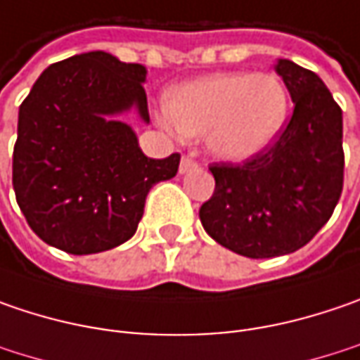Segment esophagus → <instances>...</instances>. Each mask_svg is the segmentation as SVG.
I'll use <instances>...</instances> for the list:
<instances>
[{
    "mask_svg": "<svg viewBox=\"0 0 360 360\" xmlns=\"http://www.w3.org/2000/svg\"><path fill=\"white\" fill-rule=\"evenodd\" d=\"M195 167H198V160L193 159V157H189V155H185V157L181 159L179 171L181 173H187V171H191V169H195Z\"/></svg>",
    "mask_w": 360,
    "mask_h": 360,
    "instance_id": "34e87169",
    "label": "esophagus"
}]
</instances>
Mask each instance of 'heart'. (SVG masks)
Wrapping results in <instances>:
<instances>
[{
	"label": "heart",
	"instance_id": "obj_1",
	"mask_svg": "<svg viewBox=\"0 0 360 360\" xmlns=\"http://www.w3.org/2000/svg\"><path fill=\"white\" fill-rule=\"evenodd\" d=\"M289 112L285 83L271 73H220L171 89L169 124L183 136H205L224 160L261 155L281 132Z\"/></svg>",
	"mask_w": 360,
	"mask_h": 360
}]
</instances>
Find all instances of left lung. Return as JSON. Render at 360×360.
<instances>
[{
    "label": "left lung",
    "mask_w": 360,
    "mask_h": 360,
    "mask_svg": "<svg viewBox=\"0 0 360 360\" xmlns=\"http://www.w3.org/2000/svg\"><path fill=\"white\" fill-rule=\"evenodd\" d=\"M275 71L293 101L287 126L243 165L214 162L216 189L200 207L205 232L248 259H273L306 246L342 193V110L324 81L279 58Z\"/></svg>",
    "instance_id": "obj_1"
}]
</instances>
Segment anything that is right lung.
Listing matches in <instances>:
<instances>
[{
  "label": "right lung",
  "mask_w": 360,
  "mask_h": 360,
  "mask_svg": "<svg viewBox=\"0 0 360 360\" xmlns=\"http://www.w3.org/2000/svg\"><path fill=\"white\" fill-rule=\"evenodd\" d=\"M146 69L94 51L54 63L18 116L11 183L38 238L71 255L130 240L153 185L177 175L179 153L148 159L117 114L148 122Z\"/></svg>",
  "instance_id": "right-lung-1"
}]
</instances>
